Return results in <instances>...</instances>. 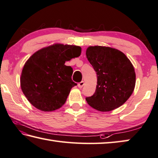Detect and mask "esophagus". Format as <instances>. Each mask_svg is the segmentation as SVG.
Instances as JSON below:
<instances>
[{"label": "esophagus", "instance_id": "34e87169", "mask_svg": "<svg viewBox=\"0 0 158 158\" xmlns=\"http://www.w3.org/2000/svg\"><path fill=\"white\" fill-rule=\"evenodd\" d=\"M84 81L79 82V84H78V87L79 88H81L83 86H84Z\"/></svg>", "mask_w": 158, "mask_h": 158}]
</instances>
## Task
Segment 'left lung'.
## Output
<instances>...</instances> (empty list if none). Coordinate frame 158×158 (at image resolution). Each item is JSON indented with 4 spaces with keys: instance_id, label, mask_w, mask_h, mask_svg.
<instances>
[{
    "instance_id": "obj_1",
    "label": "left lung",
    "mask_w": 158,
    "mask_h": 158,
    "mask_svg": "<svg viewBox=\"0 0 158 158\" xmlns=\"http://www.w3.org/2000/svg\"><path fill=\"white\" fill-rule=\"evenodd\" d=\"M85 54L97 76L95 93L85 98L88 104L102 112L121 106L135 85V73L130 60L121 51L110 47L90 46Z\"/></svg>"
}]
</instances>
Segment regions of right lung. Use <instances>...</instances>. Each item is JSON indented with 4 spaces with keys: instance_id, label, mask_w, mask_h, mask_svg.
<instances>
[{
    "instance_id": "right-lung-1",
    "label": "right lung",
    "mask_w": 158,
    "mask_h": 158,
    "mask_svg": "<svg viewBox=\"0 0 158 158\" xmlns=\"http://www.w3.org/2000/svg\"><path fill=\"white\" fill-rule=\"evenodd\" d=\"M81 48L70 45L54 44L36 52L23 68L21 87L34 107L52 111L65 104L71 88L73 70L65 61L80 56Z\"/></svg>"
}]
</instances>
